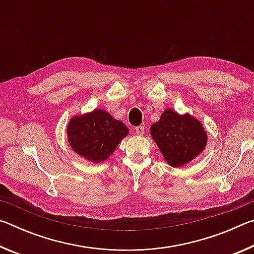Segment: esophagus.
Returning <instances> with one entry per match:
<instances>
[{
  "label": "esophagus",
  "mask_w": 254,
  "mask_h": 254,
  "mask_svg": "<svg viewBox=\"0 0 254 254\" xmlns=\"http://www.w3.org/2000/svg\"><path fill=\"white\" fill-rule=\"evenodd\" d=\"M135 132L137 135H143L144 134V127L143 126H139L135 127Z\"/></svg>",
  "instance_id": "1"
}]
</instances>
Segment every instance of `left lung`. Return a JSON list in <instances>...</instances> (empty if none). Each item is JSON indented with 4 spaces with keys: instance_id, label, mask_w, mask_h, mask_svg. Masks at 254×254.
Segmentation results:
<instances>
[{
    "instance_id": "obj_1",
    "label": "left lung",
    "mask_w": 254,
    "mask_h": 254,
    "mask_svg": "<svg viewBox=\"0 0 254 254\" xmlns=\"http://www.w3.org/2000/svg\"><path fill=\"white\" fill-rule=\"evenodd\" d=\"M150 133L171 167H182L190 162L207 143V134L198 120L189 114L180 115L170 109L152 124Z\"/></svg>"
}]
</instances>
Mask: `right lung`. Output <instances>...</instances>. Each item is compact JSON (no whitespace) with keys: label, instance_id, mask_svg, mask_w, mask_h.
Instances as JSON below:
<instances>
[{"label":"right lung","instance_id":"1","mask_svg":"<svg viewBox=\"0 0 254 254\" xmlns=\"http://www.w3.org/2000/svg\"><path fill=\"white\" fill-rule=\"evenodd\" d=\"M127 134L126 124L104 110L76 115L67 126V137L71 149L93 162L106 160Z\"/></svg>","mask_w":254,"mask_h":254}]
</instances>
